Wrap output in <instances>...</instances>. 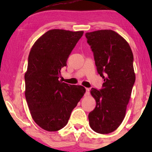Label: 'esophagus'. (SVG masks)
Wrapping results in <instances>:
<instances>
[{"mask_svg":"<svg viewBox=\"0 0 152 152\" xmlns=\"http://www.w3.org/2000/svg\"><path fill=\"white\" fill-rule=\"evenodd\" d=\"M86 93H85V94H86V95H88L89 93H90V90H89L88 88H86Z\"/></svg>","mask_w":152,"mask_h":152,"instance_id":"1","label":"esophagus"}]
</instances>
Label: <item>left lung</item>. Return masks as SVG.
Returning <instances> with one entry per match:
<instances>
[{"label": "left lung", "instance_id": "left-lung-1", "mask_svg": "<svg viewBox=\"0 0 152 152\" xmlns=\"http://www.w3.org/2000/svg\"><path fill=\"white\" fill-rule=\"evenodd\" d=\"M87 43L93 53L97 71L102 77V88H92L91 93L96 107L88 114L94 132L109 134L125 117L136 76L134 55L125 39L111 30L86 32Z\"/></svg>", "mask_w": 152, "mask_h": 152}]
</instances>
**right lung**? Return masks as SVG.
Listing matches in <instances>:
<instances>
[{
    "label": "right lung",
    "mask_w": 152,
    "mask_h": 152,
    "mask_svg": "<svg viewBox=\"0 0 152 152\" xmlns=\"http://www.w3.org/2000/svg\"><path fill=\"white\" fill-rule=\"evenodd\" d=\"M84 32L51 30L34 43L25 74L26 98L34 122L56 132L68 123L71 112L85 93L82 86L59 80L68 56Z\"/></svg>",
    "instance_id": "obj_1"
}]
</instances>
